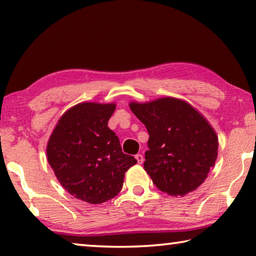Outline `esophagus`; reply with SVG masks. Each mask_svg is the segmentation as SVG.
I'll return each mask as SVG.
<instances>
[{"mask_svg": "<svg viewBox=\"0 0 256 256\" xmlns=\"http://www.w3.org/2000/svg\"><path fill=\"white\" fill-rule=\"evenodd\" d=\"M136 159L138 160V164H142L144 162V156H142L141 154H138L136 156Z\"/></svg>", "mask_w": 256, "mask_h": 256, "instance_id": "esophagus-1", "label": "esophagus"}]
</instances>
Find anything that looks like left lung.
<instances>
[{"label":"left lung","instance_id":"left-lung-1","mask_svg":"<svg viewBox=\"0 0 256 256\" xmlns=\"http://www.w3.org/2000/svg\"><path fill=\"white\" fill-rule=\"evenodd\" d=\"M128 106L149 132L144 166L154 184L172 196L196 190L218 157V136L209 120L175 97L130 102Z\"/></svg>","mask_w":256,"mask_h":256}]
</instances>
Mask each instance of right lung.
Listing matches in <instances>:
<instances>
[{
	"mask_svg": "<svg viewBox=\"0 0 256 256\" xmlns=\"http://www.w3.org/2000/svg\"><path fill=\"white\" fill-rule=\"evenodd\" d=\"M115 102H84L60 116L46 146L47 162L71 196L100 204L120 192L125 172L136 164L122 152L108 128Z\"/></svg>",
	"mask_w": 256,
	"mask_h": 256,
	"instance_id": "add662e5",
	"label": "right lung"
}]
</instances>
